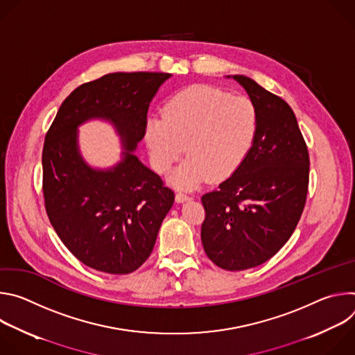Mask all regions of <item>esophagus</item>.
<instances>
[{
  "instance_id": "34e87169",
  "label": "esophagus",
  "mask_w": 355,
  "mask_h": 355,
  "mask_svg": "<svg viewBox=\"0 0 355 355\" xmlns=\"http://www.w3.org/2000/svg\"><path fill=\"white\" fill-rule=\"evenodd\" d=\"M189 198H191V196H189L188 193H185V192H181V191L175 193V200H177V202H184V200H188Z\"/></svg>"
}]
</instances>
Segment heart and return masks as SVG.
I'll return each mask as SVG.
<instances>
[{
    "label": "heart",
    "mask_w": 355,
    "mask_h": 355,
    "mask_svg": "<svg viewBox=\"0 0 355 355\" xmlns=\"http://www.w3.org/2000/svg\"><path fill=\"white\" fill-rule=\"evenodd\" d=\"M259 110L248 96L193 85L177 92L164 115L148 118L146 141L153 167L167 173L187 151L188 159L171 175L180 188H195L233 174L259 133Z\"/></svg>",
    "instance_id": "obj_1"
}]
</instances>
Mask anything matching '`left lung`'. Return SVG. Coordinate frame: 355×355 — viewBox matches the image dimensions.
I'll list each match as a JSON object with an SVG mask.
<instances>
[{
    "label": "left lung",
    "mask_w": 355,
    "mask_h": 355,
    "mask_svg": "<svg viewBox=\"0 0 355 355\" xmlns=\"http://www.w3.org/2000/svg\"><path fill=\"white\" fill-rule=\"evenodd\" d=\"M259 110V133L240 167L202 195L200 240L220 268L257 267L282 248L306 204L309 153L292 108L245 76H233Z\"/></svg>",
    "instance_id": "8db88e82"
}]
</instances>
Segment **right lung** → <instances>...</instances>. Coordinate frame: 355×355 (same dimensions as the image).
<instances>
[{
    "instance_id": "obj_1",
    "label": "right lung",
    "mask_w": 355,
    "mask_h": 355,
    "mask_svg": "<svg viewBox=\"0 0 355 355\" xmlns=\"http://www.w3.org/2000/svg\"><path fill=\"white\" fill-rule=\"evenodd\" d=\"M168 73H111L77 87L60 105L43 144L47 218L83 264L107 274H130L150 256L174 191L132 153L146 135L147 111ZM92 117L112 121L127 151L103 172L78 153L76 126Z\"/></svg>"
}]
</instances>
